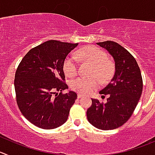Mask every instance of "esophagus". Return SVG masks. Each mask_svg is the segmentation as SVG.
Masks as SVG:
<instances>
[{
	"instance_id": "34e87169",
	"label": "esophagus",
	"mask_w": 155,
	"mask_h": 155,
	"mask_svg": "<svg viewBox=\"0 0 155 155\" xmlns=\"http://www.w3.org/2000/svg\"><path fill=\"white\" fill-rule=\"evenodd\" d=\"M82 96H83V95H81V94H78V95H77V98H78V99H80V98H82Z\"/></svg>"
}]
</instances>
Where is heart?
<instances>
[{
    "mask_svg": "<svg viewBox=\"0 0 155 155\" xmlns=\"http://www.w3.org/2000/svg\"><path fill=\"white\" fill-rule=\"evenodd\" d=\"M77 57L91 64L92 68L90 75L96 76L101 82H105L110 79L113 73V66L108 61L106 53L102 49L95 46H88L81 49L76 53ZM63 71L68 77H73L77 74L78 64L76 58L69 56L63 63ZM99 86V80L95 77H78L70 82V87L75 92L81 95H87Z\"/></svg>",
    "mask_w": 155,
    "mask_h": 155,
    "instance_id": "1",
    "label": "heart"
}]
</instances>
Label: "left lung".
<instances>
[{
  "instance_id": "obj_1",
  "label": "left lung",
  "mask_w": 155,
  "mask_h": 155,
  "mask_svg": "<svg viewBox=\"0 0 155 155\" xmlns=\"http://www.w3.org/2000/svg\"><path fill=\"white\" fill-rule=\"evenodd\" d=\"M97 44L113 57L115 71L109 83L99 92L108 95L107 102L92 99L86 115L95 128L112 130L124 125L133 114L142 92V77L136 60L126 49L110 40Z\"/></svg>"
}]
</instances>
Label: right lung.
<instances>
[{"label": "right lung", "mask_w": 155, "mask_h": 155, "mask_svg": "<svg viewBox=\"0 0 155 155\" xmlns=\"http://www.w3.org/2000/svg\"><path fill=\"white\" fill-rule=\"evenodd\" d=\"M77 46L48 40L31 49L19 64L14 79L16 100L23 115L37 127L53 129L67 121L77 95L72 91L62 93L68 89L63 63Z\"/></svg>", "instance_id": "right-lung-1"}]
</instances>
